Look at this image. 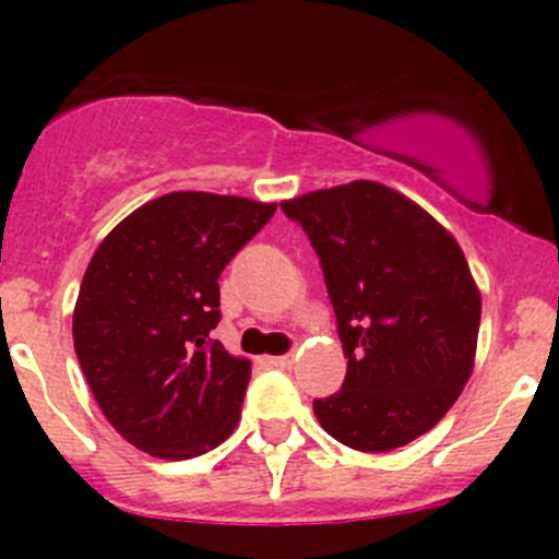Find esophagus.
<instances>
[{
	"instance_id": "esophagus-1",
	"label": "esophagus",
	"mask_w": 559,
	"mask_h": 559,
	"mask_svg": "<svg viewBox=\"0 0 559 559\" xmlns=\"http://www.w3.org/2000/svg\"><path fill=\"white\" fill-rule=\"evenodd\" d=\"M294 362H297V355L294 352H288V355H281V357H273V365L275 368H284V370H292Z\"/></svg>"
}]
</instances>
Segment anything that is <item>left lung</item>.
Masks as SVG:
<instances>
[{
  "instance_id": "obj_1",
  "label": "left lung",
  "mask_w": 559,
  "mask_h": 559,
  "mask_svg": "<svg viewBox=\"0 0 559 559\" xmlns=\"http://www.w3.org/2000/svg\"><path fill=\"white\" fill-rule=\"evenodd\" d=\"M316 247L346 357L316 400L333 439L389 452L428 433L473 373L480 292L457 239L413 199L352 181L281 202Z\"/></svg>"
}]
</instances>
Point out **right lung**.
<instances>
[{
	"label": "right lung",
	"mask_w": 559,
	"mask_h": 559,
	"mask_svg": "<svg viewBox=\"0 0 559 559\" xmlns=\"http://www.w3.org/2000/svg\"><path fill=\"white\" fill-rule=\"evenodd\" d=\"M273 202L173 191L141 204L96 247L73 310V344L96 404L128 444L189 460L234 433L252 362L210 331L230 258Z\"/></svg>",
	"instance_id": "right-lung-1"
}]
</instances>
